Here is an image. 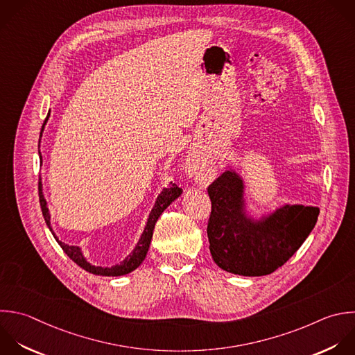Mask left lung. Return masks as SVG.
<instances>
[{
	"instance_id": "left-lung-1",
	"label": "left lung",
	"mask_w": 355,
	"mask_h": 355,
	"mask_svg": "<svg viewBox=\"0 0 355 355\" xmlns=\"http://www.w3.org/2000/svg\"><path fill=\"white\" fill-rule=\"evenodd\" d=\"M208 196L211 255L219 268L241 276H263L280 268L309 236L319 215L318 207L286 204L252 219L244 208L243 179L232 169L208 186Z\"/></svg>"
}]
</instances>
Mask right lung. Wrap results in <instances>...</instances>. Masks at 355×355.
<instances>
[{
    "mask_svg": "<svg viewBox=\"0 0 355 355\" xmlns=\"http://www.w3.org/2000/svg\"><path fill=\"white\" fill-rule=\"evenodd\" d=\"M49 116H50V112L43 123V128H42V133L44 130V125L47 123L49 121ZM42 133H40V139H42ZM39 147H40V141H39ZM40 154V151H39ZM40 159H42V154H40ZM182 194V189L178 187L175 183H172L169 187L164 189L161 191V194L157 197V201H155V205L154 208L151 209L150 215H148V219H147V223H146V227L141 233V237L139 240V243L136 244L135 250L118 265H114L111 268H103V266H96V265H92L90 262L86 261L80 247L78 245H69V244H65L62 241L58 240V237L55 236V233L53 232V227H51V222H50V212H49V207H47V201L44 198V194H43V184H42V179H39V197H40V207H42V212H43V216L46 219V223L47 226L50 227L53 236L55 237V240L58 241V244L61 245V248L64 250V252L73 261L76 262L80 268H83L85 270L93 273V275H100V276H122V275H126V273H130L132 270H135L136 268H139L141 265V262L144 261L146 255H147V251L150 248V243H151V239H153V232H154V227H155V223L158 220V218L161 216V214L172 204V201H175L179 196Z\"/></svg>",
    "mask_w": 355,
    "mask_h": 355,
    "instance_id": "add662e5",
    "label": "right lung"
}]
</instances>
